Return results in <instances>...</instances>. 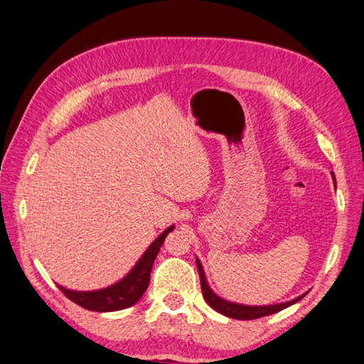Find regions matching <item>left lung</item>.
Wrapping results in <instances>:
<instances>
[{"label":"left lung","mask_w":364,"mask_h":364,"mask_svg":"<svg viewBox=\"0 0 364 364\" xmlns=\"http://www.w3.org/2000/svg\"><path fill=\"white\" fill-rule=\"evenodd\" d=\"M332 176H333V172H332ZM333 183H335V176H333ZM197 267H198V274H200L201 291H203L204 300H206V303L212 307V309H215L217 312L229 316V318H235V320H255V318H262V316L277 314L279 311L286 309V307L295 304L296 301H300L301 298L307 294L306 292V294H303L300 296H296V298H294V300H291V301L279 303V304H269V306H246V304L232 303V301H228V300H223V298H220L209 287L206 275H204L203 266H201V263L198 262V259H197Z\"/></svg>","instance_id":"1"}]
</instances>
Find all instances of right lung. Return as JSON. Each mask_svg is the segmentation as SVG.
<instances>
[{"label": "right lung", "mask_w": 364, "mask_h": 364, "mask_svg": "<svg viewBox=\"0 0 364 364\" xmlns=\"http://www.w3.org/2000/svg\"><path fill=\"white\" fill-rule=\"evenodd\" d=\"M172 230L173 226L167 228L160 237L155 238L154 243L147 247L143 257L139 258L138 263L132 267V271H130L124 278H121L118 283L112 284L106 289H98V291L90 292L70 291V289L58 286L60 291L66 295L69 300L77 303L81 307H85L87 311L114 312L134 306L146 292L149 282H151L152 264L158 252H160V247L164 238Z\"/></svg>", "instance_id": "obj_1"}]
</instances>
